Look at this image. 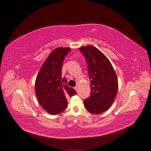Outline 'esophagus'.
Masks as SVG:
<instances>
[{
  "label": "esophagus",
  "mask_w": 151,
  "mask_h": 151,
  "mask_svg": "<svg viewBox=\"0 0 151 151\" xmlns=\"http://www.w3.org/2000/svg\"><path fill=\"white\" fill-rule=\"evenodd\" d=\"M74 89L76 90V91H78V86H75L74 87Z\"/></svg>",
  "instance_id": "obj_1"
}]
</instances>
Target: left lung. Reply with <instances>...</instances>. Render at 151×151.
<instances>
[{
    "mask_svg": "<svg viewBox=\"0 0 151 151\" xmlns=\"http://www.w3.org/2000/svg\"><path fill=\"white\" fill-rule=\"evenodd\" d=\"M79 50L85 57L91 85V94L84 100V107L91 113L98 115L110 108L118 90V80L112 65L105 55L91 45Z\"/></svg>",
    "mask_w": 151,
    "mask_h": 151,
    "instance_id": "8db88e82",
    "label": "left lung"
}]
</instances>
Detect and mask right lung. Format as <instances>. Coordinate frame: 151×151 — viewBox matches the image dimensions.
I'll return each instance as SVG.
<instances>
[{"label":"right lung","mask_w":151,"mask_h":151,"mask_svg":"<svg viewBox=\"0 0 151 151\" xmlns=\"http://www.w3.org/2000/svg\"><path fill=\"white\" fill-rule=\"evenodd\" d=\"M67 47L55 49L47 57L36 77L35 92L42 107L51 115L63 112L67 107V97L76 93L62 78L61 70L65 57L70 51Z\"/></svg>","instance_id":"add662e5"}]
</instances>
